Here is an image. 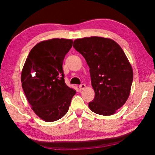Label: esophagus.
I'll return each instance as SVG.
<instances>
[{"label": "esophagus", "mask_w": 155, "mask_h": 155, "mask_svg": "<svg viewBox=\"0 0 155 155\" xmlns=\"http://www.w3.org/2000/svg\"><path fill=\"white\" fill-rule=\"evenodd\" d=\"M85 87H86V85H85V84H81V85H79V89H80L81 90L85 89Z\"/></svg>", "instance_id": "esophagus-1"}]
</instances>
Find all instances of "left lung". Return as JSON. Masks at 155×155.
<instances>
[{"label": "left lung", "mask_w": 155, "mask_h": 155, "mask_svg": "<svg viewBox=\"0 0 155 155\" xmlns=\"http://www.w3.org/2000/svg\"><path fill=\"white\" fill-rule=\"evenodd\" d=\"M74 49L85 59L95 97L89 103L95 113L109 116L125 104L130 94L134 73L119 45L110 38L91 36L76 39Z\"/></svg>", "instance_id": "1"}]
</instances>
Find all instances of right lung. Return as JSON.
Returning a JSON list of instances; mask_svg holds the SVG:
<instances>
[{
  "label": "right lung",
  "instance_id": "obj_1",
  "mask_svg": "<svg viewBox=\"0 0 155 155\" xmlns=\"http://www.w3.org/2000/svg\"><path fill=\"white\" fill-rule=\"evenodd\" d=\"M72 43L71 39L66 38L40 42L31 49L22 69L21 86L28 102L45 121L62 118L76 94L65 83L62 68Z\"/></svg>",
  "mask_w": 155,
  "mask_h": 155
}]
</instances>
